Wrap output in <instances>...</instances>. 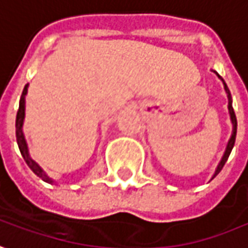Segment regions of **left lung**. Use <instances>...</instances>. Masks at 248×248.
Returning <instances> with one entry per match:
<instances>
[{
    "instance_id": "1",
    "label": "left lung",
    "mask_w": 248,
    "mask_h": 248,
    "mask_svg": "<svg viewBox=\"0 0 248 248\" xmlns=\"http://www.w3.org/2000/svg\"><path fill=\"white\" fill-rule=\"evenodd\" d=\"M216 73V71H214ZM217 74V73H216ZM217 77L222 81L224 83V89H225V93L226 96H228V111H229V116H231V122H232V134H231V139L228 141V144H226V148H225V152H224V155H222V158L219 160V163H218L217 169H216V171H214V174L211 177V180L216 177V175L222 170V167L225 165V162L228 160L229 158V155H231V152H232V148H233V145H235V140H236V130H237V121H236V115H235V111H233V107H232V96H231V92L228 89V86H226L225 81L219 77L217 74Z\"/></svg>"
}]
</instances>
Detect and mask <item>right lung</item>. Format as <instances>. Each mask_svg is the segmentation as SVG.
I'll return each mask as SVG.
<instances>
[{
    "label": "right lung",
    "instance_id": "add662e5",
    "mask_svg": "<svg viewBox=\"0 0 248 248\" xmlns=\"http://www.w3.org/2000/svg\"><path fill=\"white\" fill-rule=\"evenodd\" d=\"M27 90H29V83L24 86L22 93V97L19 101V109H17V115H16V141H17V145H19V150L22 156L26 160L27 166L30 167L31 170L34 171V174L38 175L41 180H44L45 183L52 184L53 180L49 177V175L44 171V169L39 166L38 163L30 156V152H29V145H27V141L24 137V133H23V124H24V116H26V96H27Z\"/></svg>",
    "mask_w": 248,
    "mask_h": 248
}]
</instances>
